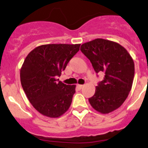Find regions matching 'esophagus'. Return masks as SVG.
<instances>
[{"label": "esophagus", "instance_id": "esophagus-1", "mask_svg": "<svg viewBox=\"0 0 148 148\" xmlns=\"http://www.w3.org/2000/svg\"><path fill=\"white\" fill-rule=\"evenodd\" d=\"M84 85H82V84H77V87L79 88V89H81V88L83 87Z\"/></svg>", "mask_w": 148, "mask_h": 148}]
</instances>
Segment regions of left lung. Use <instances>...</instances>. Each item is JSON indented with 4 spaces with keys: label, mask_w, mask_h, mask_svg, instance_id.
<instances>
[{
    "label": "left lung",
    "mask_w": 148,
    "mask_h": 148,
    "mask_svg": "<svg viewBox=\"0 0 148 148\" xmlns=\"http://www.w3.org/2000/svg\"><path fill=\"white\" fill-rule=\"evenodd\" d=\"M80 51L91 62L95 71L103 72V80L88 99L96 111L106 114L121 107L133 85L135 64L127 49L119 43L97 38L82 44Z\"/></svg>",
    "instance_id": "8db88e82"
}]
</instances>
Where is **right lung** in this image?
I'll use <instances>...</instances> for the list:
<instances>
[{
  "label": "right lung",
  "mask_w": 148,
  "mask_h": 148,
  "mask_svg": "<svg viewBox=\"0 0 148 148\" xmlns=\"http://www.w3.org/2000/svg\"><path fill=\"white\" fill-rule=\"evenodd\" d=\"M80 44H49L36 47L20 70L22 88L32 105L43 116L59 118L68 111L76 85L57 79L79 51Z\"/></svg>",
  "instance_id": "obj_1"
}]
</instances>
